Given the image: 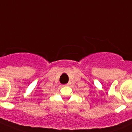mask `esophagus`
I'll return each instance as SVG.
<instances>
[{
	"mask_svg": "<svg viewBox=\"0 0 132 132\" xmlns=\"http://www.w3.org/2000/svg\"><path fill=\"white\" fill-rule=\"evenodd\" d=\"M69 86V84H67L64 85V86Z\"/></svg>",
	"mask_w": 132,
	"mask_h": 132,
	"instance_id": "esophagus-1",
	"label": "esophagus"
}]
</instances>
